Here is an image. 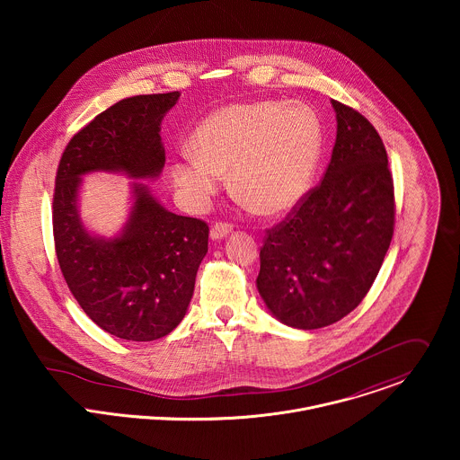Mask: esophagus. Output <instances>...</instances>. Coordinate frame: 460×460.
<instances>
[{
  "label": "esophagus",
  "instance_id": "obj_1",
  "mask_svg": "<svg viewBox=\"0 0 460 460\" xmlns=\"http://www.w3.org/2000/svg\"><path fill=\"white\" fill-rule=\"evenodd\" d=\"M230 232H232V225H228V223H216L210 228V239L212 241H221L226 235H230Z\"/></svg>",
  "mask_w": 460,
  "mask_h": 460
}]
</instances>
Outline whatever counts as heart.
Listing matches in <instances>:
<instances>
[{
  "instance_id": "obj_1",
  "label": "heart",
  "mask_w": 460,
  "mask_h": 460,
  "mask_svg": "<svg viewBox=\"0 0 460 460\" xmlns=\"http://www.w3.org/2000/svg\"><path fill=\"white\" fill-rule=\"evenodd\" d=\"M323 148V128L303 102L232 104L207 117L195 146L181 148L173 182L193 210L232 186L263 214H283L306 195Z\"/></svg>"
}]
</instances>
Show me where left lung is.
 Here are the masks:
<instances>
[{
	"instance_id": "obj_1",
	"label": "left lung",
	"mask_w": 460,
	"mask_h": 460,
	"mask_svg": "<svg viewBox=\"0 0 460 460\" xmlns=\"http://www.w3.org/2000/svg\"><path fill=\"white\" fill-rule=\"evenodd\" d=\"M336 141L326 175L272 230L257 288L272 317L296 329L331 326L367 296L394 237V179L374 126L331 101Z\"/></svg>"
}]
</instances>
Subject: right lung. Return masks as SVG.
<instances>
[{
	"label": "right lung",
	"instance_id": "add662e5",
	"mask_svg": "<svg viewBox=\"0 0 460 460\" xmlns=\"http://www.w3.org/2000/svg\"><path fill=\"white\" fill-rule=\"evenodd\" d=\"M181 93L124 99L77 132L62 155L53 198L60 269L84 314L106 332L152 341L181 324L207 255L208 226L170 212L150 188L164 168L161 122ZM120 172L135 181L132 208L113 238L85 228L78 210L82 177Z\"/></svg>",
	"mask_w": 460,
	"mask_h": 460
}]
</instances>
